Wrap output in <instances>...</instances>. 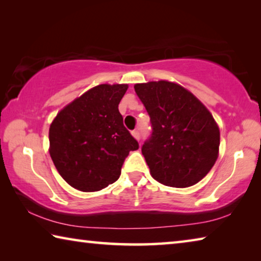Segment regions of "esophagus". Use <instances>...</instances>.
I'll list each match as a JSON object with an SVG mask.
<instances>
[{"label":"esophagus","mask_w":261,"mask_h":261,"mask_svg":"<svg viewBox=\"0 0 261 261\" xmlns=\"http://www.w3.org/2000/svg\"><path fill=\"white\" fill-rule=\"evenodd\" d=\"M132 136H134L137 140L140 139V134H139L138 130H134V131H132Z\"/></svg>","instance_id":"34e87169"}]
</instances>
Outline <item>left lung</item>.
<instances>
[{"mask_svg": "<svg viewBox=\"0 0 261 261\" xmlns=\"http://www.w3.org/2000/svg\"><path fill=\"white\" fill-rule=\"evenodd\" d=\"M135 91L151 117L152 134L141 153L152 177L173 188L199 182L219 155L220 130L208 109L171 82L136 84Z\"/></svg>", "mask_w": 261, "mask_h": 261, "instance_id": "8db88e82", "label": "left lung"}]
</instances>
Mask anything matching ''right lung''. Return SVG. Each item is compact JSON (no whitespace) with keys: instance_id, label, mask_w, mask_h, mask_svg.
I'll return each mask as SVG.
<instances>
[{"instance_id":"add662e5","label":"right lung","mask_w":261,"mask_h":261,"mask_svg":"<svg viewBox=\"0 0 261 261\" xmlns=\"http://www.w3.org/2000/svg\"><path fill=\"white\" fill-rule=\"evenodd\" d=\"M126 90V84H101L65 106L51 122V160L79 191H99L116 182L125 158L139 148L118 112Z\"/></svg>"}]
</instances>
